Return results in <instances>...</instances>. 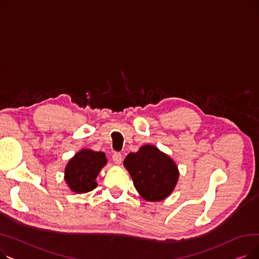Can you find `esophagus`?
Instances as JSON below:
<instances>
[{
	"label": "esophagus",
	"instance_id": "esophagus-1",
	"mask_svg": "<svg viewBox=\"0 0 259 259\" xmlns=\"http://www.w3.org/2000/svg\"><path fill=\"white\" fill-rule=\"evenodd\" d=\"M112 159H113V161L115 162L116 165H120L121 161H122V155H121L119 152H115V153L112 155Z\"/></svg>",
	"mask_w": 259,
	"mask_h": 259
}]
</instances>
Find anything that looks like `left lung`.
I'll use <instances>...</instances> for the list:
<instances>
[{
  "instance_id": "obj_1",
  "label": "left lung",
  "mask_w": 259,
  "mask_h": 259,
  "mask_svg": "<svg viewBox=\"0 0 259 259\" xmlns=\"http://www.w3.org/2000/svg\"><path fill=\"white\" fill-rule=\"evenodd\" d=\"M134 187L147 201L166 199L179 182L180 171L175 161L153 145H144L138 152L124 159Z\"/></svg>"
}]
</instances>
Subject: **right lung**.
<instances>
[{
	"label": "right lung",
	"instance_id": "right-lung-1",
	"mask_svg": "<svg viewBox=\"0 0 259 259\" xmlns=\"http://www.w3.org/2000/svg\"><path fill=\"white\" fill-rule=\"evenodd\" d=\"M106 154L91 149H81L67 162L64 180L72 192L87 193L98 186L97 178L107 165Z\"/></svg>",
	"mask_w": 259,
	"mask_h": 259
}]
</instances>
